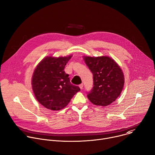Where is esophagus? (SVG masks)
I'll return each mask as SVG.
<instances>
[{"mask_svg":"<svg viewBox=\"0 0 155 155\" xmlns=\"http://www.w3.org/2000/svg\"><path fill=\"white\" fill-rule=\"evenodd\" d=\"M79 87H80V89L81 90H82L83 89V84H80V85H79Z\"/></svg>","mask_w":155,"mask_h":155,"instance_id":"34e87169","label":"esophagus"}]
</instances>
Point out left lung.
Returning <instances> with one entry per match:
<instances>
[{
    "label": "left lung",
    "mask_w": 155,
    "mask_h": 155,
    "mask_svg": "<svg viewBox=\"0 0 155 155\" xmlns=\"http://www.w3.org/2000/svg\"><path fill=\"white\" fill-rule=\"evenodd\" d=\"M86 64L93 75V87L87 98L93 104L107 106L120 95L124 83L120 66L108 56H83Z\"/></svg>",
    "instance_id": "8db88e82"
}]
</instances>
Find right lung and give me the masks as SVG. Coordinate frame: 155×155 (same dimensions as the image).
<instances>
[{"instance_id":"add662e5","label":"right lung","mask_w":155,"mask_h":155,"mask_svg":"<svg viewBox=\"0 0 155 155\" xmlns=\"http://www.w3.org/2000/svg\"><path fill=\"white\" fill-rule=\"evenodd\" d=\"M71 57L47 56L34 70L32 78L34 93L38 102L48 109L64 108L80 91L78 86L71 84L69 74L64 71Z\"/></svg>"}]
</instances>
